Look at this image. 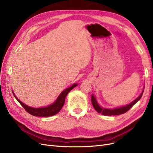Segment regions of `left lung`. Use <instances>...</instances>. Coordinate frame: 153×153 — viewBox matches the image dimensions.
<instances>
[{
	"label": "left lung",
	"instance_id": "obj_1",
	"mask_svg": "<svg viewBox=\"0 0 153 153\" xmlns=\"http://www.w3.org/2000/svg\"><path fill=\"white\" fill-rule=\"evenodd\" d=\"M143 90L141 93V94L139 96H138L136 100H135L133 101H132L131 103H129L128 105L122 106V107L116 108L108 109V108H102L101 106H100L99 105L98 102H97L95 97L93 95L91 96V102H92V105H93V106H94V109L96 110V111H97V112H98V113L101 114L102 115H119V114H123L126 113L127 111H128L134 105H135L137 102V101L140 100V99L141 98V97L143 94Z\"/></svg>",
	"mask_w": 153,
	"mask_h": 153
}]
</instances>
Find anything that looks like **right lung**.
I'll list each match as a JSON object with an SVG mask.
<instances>
[{
	"label": "right lung",
	"mask_w": 153,
	"mask_h": 153,
	"mask_svg": "<svg viewBox=\"0 0 153 153\" xmlns=\"http://www.w3.org/2000/svg\"><path fill=\"white\" fill-rule=\"evenodd\" d=\"M76 86H77V84H74L71 87H69L65 90H64L60 94L56 101H55L53 104L50 105L48 106H46V107L42 108H32L30 107V106H27L24 103H23L21 101L18 100L15 95V94L13 93H13L16 100L20 103V105L29 114L38 117H50L57 114L59 111L61 110L64 104V102H65V98L67 94H68V92L71 91L73 88Z\"/></svg>",
	"instance_id": "right-lung-1"
}]
</instances>
